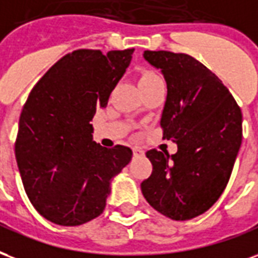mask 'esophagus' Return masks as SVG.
I'll use <instances>...</instances> for the list:
<instances>
[{
    "label": "esophagus",
    "instance_id": "34e87169",
    "mask_svg": "<svg viewBox=\"0 0 258 258\" xmlns=\"http://www.w3.org/2000/svg\"><path fill=\"white\" fill-rule=\"evenodd\" d=\"M133 155H135V157H142V155H144V151H143L142 148L135 147L133 148Z\"/></svg>",
    "mask_w": 258,
    "mask_h": 258
}]
</instances>
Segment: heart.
Instances as JSON below:
<instances>
[{
    "label": "heart",
    "mask_w": 258,
    "mask_h": 258,
    "mask_svg": "<svg viewBox=\"0 0 258 258\" xmlns=\"http://www.w3.org/2000/svg\"><path fill=\"white\" fill-rule=\"evenodd\" d=\"M159 80V75L155 74L154 71H150V70H146V71H143L140 77H139V86L146 85V84H150L152 81Z\"/></svg>",
    "instance_id": "b5f03b06"
}]
</instances>
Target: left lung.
Masks as SVG:
<instances>
[{
	"mask_svg": "<svg viewBox=\"0 0 258 258\" xmlns=\"http://www.w3.org/2000/svg\"><path fill=\"white\" fill-rule=\"evenodd\" d=\"M143 56L166 81L161 126L177 152L147 151L152 173L142 192L169 219H194L212 208L228 184L242 143V112L219 77L192 56L168 50Z\"/></svg>",
	"mask_w": 258,
	"mask_h": 258,
	"instance_id": "1",
	"label": "left lung"
}]
</instances>
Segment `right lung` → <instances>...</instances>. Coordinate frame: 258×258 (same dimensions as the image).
Instances as JSON below:
<instances>
[{
  "label": "right lung",
  "instance_id": "obj_1",
  "mask_svg": "<svg viewBox=\"0 0 258 258\" xmlns=\"http://www.w3.org/2000/svg\"><path fill=\"white\" fill-rule=\"evenodd\" d=\"M135 49H80L63 56L30 92L15 154L24 191L54 224L74 227L103 213L111 180L131 162L125 146L92 140V118L131 64Z\"/></svg>",
  "mask_w": 258,
  "mask_h": 258
}]
</instances>
